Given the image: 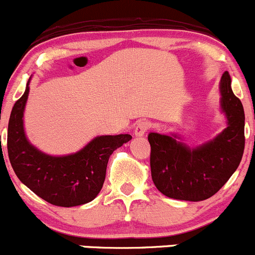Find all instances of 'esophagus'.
Returning <instances> with one entry per match:
<instances>
[{"mask_svg": "<svg viewBox=\"0 0 255 255\" xmlns=\"http://www.w3.org/2000/svg\"><path fill=\"white\" fill-rule=\"evenodd\" d=\"M148 128H149V124L147 122H145V120L138 122L137 124H136L135 130H133L135 136H143L147 132V130H148Z\"/></svg>", "mask_w": 255, "mask_h": 255, "instance_id": "1", "label": "esophagus"}]
</instances>
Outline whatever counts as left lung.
<instances>
[{
	"label": "left lung",
	"mask_w": 255,
	"mask_h": 255,
	"mask_svg": "<svg viewBox=\"0 0 255 255\" xmlns=\"http://www.w3.org/2000/svg\"><path fill=\"white\" fill-rule=\"evenodd\" d=\"M220 109L226 128L195 147L178 133L149 132L151 175L156 188L172 199L201 201L211 198L236 172L245 151V110L225 71L220 81Z\"/></svg>",
	"instance_id": "1"
}]
</instances>
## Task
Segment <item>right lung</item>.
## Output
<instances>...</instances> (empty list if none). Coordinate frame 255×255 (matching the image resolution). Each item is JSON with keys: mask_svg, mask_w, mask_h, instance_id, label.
I'll return each mask as SVG.
<instances>
[{"mask_svg": "<svg viewBox=\"0 0 255 255\" xmlns=\"http://www.w3.org/2000/svg\"><path fill=\"white\" fill-rule=\"evenodd\" d=\"M30 80L31 77L9 117L7 149L10 166L23 184L52 205L71 207L87 204L103 186L109 157L132 136H96L80 151L64 156H51L40 151L31 145L24 131L23 118Z\"/></svg>", "mask_w": 255, "mask_h": 255, "instance_id": "1", "label": "right lung"}]
</instances>
